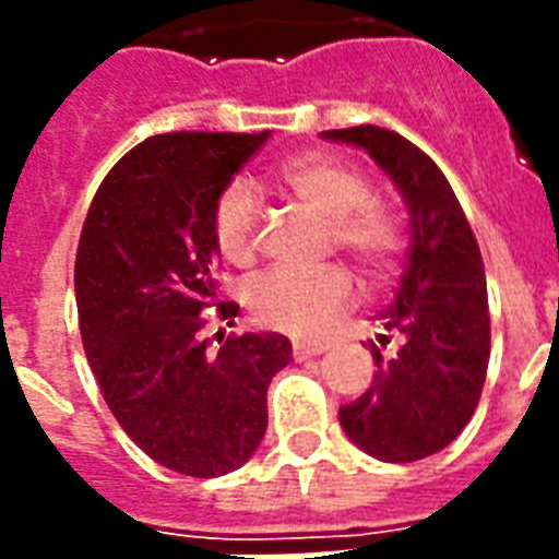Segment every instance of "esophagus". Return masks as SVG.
<instances>
[{
	"label": "esophagus",
	"instance_id": "obj_1",
	"mask_svg": "<svg viewBox=\"0 0 559 559\" xmlns=\"http://www.w3.org/2000/svg\"><path fill=\"white\" fill-rule=\"evenodd\" d=\"M324 348H328L324 342L296 340L293 342V357H296L298 362H301V359H313V357H319V354H324Z\"/></svg>",
	"mask_w": 559,
	"mask_h": 559
}]
</instances>
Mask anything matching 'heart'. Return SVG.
Masks as SVG:
<instances>
[{
	"mask_svg": "<svg viewBox=\"0 0 559 559\" xmlns=\"http://www.w3.org/2000/svg\"><path fill=\"white\" fill-rule=\"evenodd\" d=\"M281 186L316 217L331 223L333 246L357 263L371 281L394 270L400 252V226L389 211L371 202L366 174L328 153H305L281 165ZM261 209L252 191L228 186L214 205V240L235 266H252L258 258ZM354 287L342 270L316 275L272 272L246 289V307L258 324L289 336H313L324 324L348 310Z\"/></svg>",
	"mask_w": 559,
	"mask_h": 559,
	"instance_id": "1",
	"label": "heart"
}]
</instances>
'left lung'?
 Wrapping results in <instances>:
<instances>
[{
  "mask_svg": "<svg viewBox=\"0 0 559 559\" xmlns=\"http://www.w3.org/2000/svg\"><path fill=\"white\" fill-rule=\"evenodd\" d=\"M328 142L366 151L408 211L400 287L380 316V355L362 397L340 408L350 443L389 464L441 452L476 412L490 359L485 263L450 182L426 153L382 127L324 130Z\"/></svg>",
  "mask_w": 559,
  "mask_h": 559,
  "instance_id": "1",
  "label": "left lung"
}]
</instances>
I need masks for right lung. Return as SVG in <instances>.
<instances>
[{
	"label": "right lung",
	"mask_w": 559,
	"mask_h": 559,
	"mask_svg": "<svg viewBox=\"0 0 559 559\" xmlns=\"http://www.w3.org/2000/svg\"><path fill=\"white\" fill-rule=\"evenodd\" d=\"M153 135L100 182L74 261L83 350L109 412L156 464L217 478L252 459L266 432V389L293 345L272 331L217 350L200 319L214 307V205L270 139ZM235 322L237 305H217Z\"/></svg>",
	"instance_id": "right-lung-1"
}]
</instances>
